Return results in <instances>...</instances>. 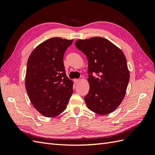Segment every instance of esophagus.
<instances>
[{"label": "esophagus", "mask_w": 155, "mask_h": 155, "mask_svg": "<svg viewBox=\"0 0 155 155\" xmlns=\"http://www.w3.org/2000/svg\"><path fill=\"white\" fill-rule=\"evenodd\" d=\"M79 79H75L74 80V83H76V84H77L78 82H79Z\"/></svg>", "instance_id": "obj_1"}]
</instances>
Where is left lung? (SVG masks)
<instances>
[{"mask_svg":"<svg viewBox=\"0 0 155 155\" xmlns=\"http://www.w3.org/2000/svg\"><path fill=\"white\" fill-rule=\"evenodd\" d=\"M87 56L88 81L85 96L88 108L97 114L116 110L123 101L129 81V72L124 52L110 41L100 37L75 42Z\"/></svg>","mask_w":155,"mask_h":155,"instance_id":"1","label":"left lung"}]
</instances>
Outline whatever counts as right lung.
<instances>
[{
	"mask_svg": "<svg viewBox=\"0 0 155 155\" xmlns=\"http://www.w3.org/2000/svg\"><path fill=\"white\" fill-rule=\"evenodd\" d=\"M73 40L54 37L32 51L27 63L25 87L35 109L45 117L66 109L73 93V81L65 72L63 57Z\"/></svg>",
	"mask_w": 155,
	"mask_h": 155,
	"instance_id": "right-lung-1",
	"label": "right lung"
}]
</instances>
